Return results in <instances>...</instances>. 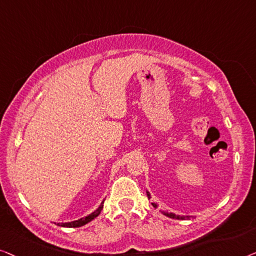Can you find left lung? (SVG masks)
Masks as SVG:
<instances>
[{
	"mask_svg": "<svg viewBox=\"0 0 256 256\" xmlns=\"http://www.w3.org/2000/svg\"><path fill=\"white\" fill-rule=\"evenodd\" d=\"M147 194V197H148V200H150V194L148 192H146ZM152 205L154 208H156V204L153 203L152 202ZM161 214L167 216V217L172 218V219H181V220H186V219H192V218H195V216H180V214H172V212H169L168 210H162L161 211Z\"/></svg>",
	"mask_w": 256,
	"mask_h": 256,
	"instance_id": "obj_1",
	"label": "left lung"
}]
</instances>
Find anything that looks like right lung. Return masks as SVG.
Returning a JSON list of instances; mask_svg holds the SVG:
<instances>
[{"mask_svg": "<svg viewBox=\"0 0 256 256\" xmlns=\"http://www.w3.org/2000/svg\"><path fill=\"white\" fill-rule=\"evenodd\" d=\"M103 204H104V200H102V203L100 204V206L96 208L95 211L92 212L90 214L86 216L84 218H80L78 219V220H74V222H58V226H61V228H81V226H84L86 224H88V222H90L92 219H95L97 216L100 214V211H102L103 208ZM56 224V222H54Z\"/></svg>", "mask_w": 256, "mask_h": 256, "instance_id": "obj_1", "label": "right lung"}]
</instances>
